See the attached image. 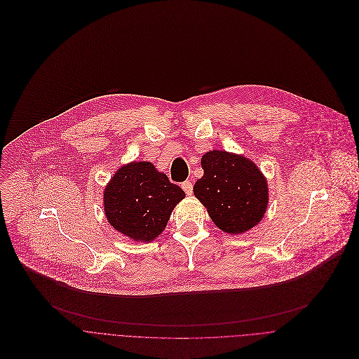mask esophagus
<instances>
[{
    "instance_id": "34e87169",
    "label": "esophagus",
    "mask_w": 359,
    "mask_h": 359,
    "mask_svg": "<svg viewBox=\"0 0 359 359\" xmlns=\"http://www.w3.org/2000/svg\"><path fill=\"white\" fill-rule=\"evenodd\" d=\"M181 187H182V189L185 191L187 195H192V192H194V185H192L191 181H184V182L181 184Z\"/></svg>"
}]
</instances>
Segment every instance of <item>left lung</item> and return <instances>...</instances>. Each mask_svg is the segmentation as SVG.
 Wrapping results in <instances>:
<instances>
[{"label":"left lung","instance_id":"8db88e82","mask_svg":"<svg viewBox=\"0 0 359 359\" xmlns=\"http://www.w3.org/2000/svg\"><path fill=\"white\" fill-rule=\"evenodd\" d=\"M203 175L194 185V195L206 208L210 219L231 235L255 228L266 213L267 181L243 156L208 151L201 158Z\"/></svg>","mask_w":359,"mask_h":359}]
</instances>
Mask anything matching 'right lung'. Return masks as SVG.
Segmentation results:
<instances>
[{
  "instance_id": "obj_1",
  "label": "right lung",
  "mask_w": 359,
  "mask_h": 359,
  "mask_svg": "<svg viewBox=\"0 0 359 359\" xmlns=\"http://www.w3.org/2000/svg\"><path fill=\"white\" fill-rule=\"evenodd\" d=\"M109 224L135 242H151L167 226L185 192L149 161H133L111 177L103 194Z\"/></svg>"
}]
</instances>
